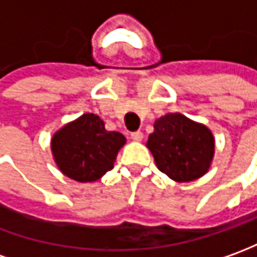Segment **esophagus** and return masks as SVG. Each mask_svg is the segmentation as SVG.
Listing matches in <instances>:
<instances>
[{
  "instance_id": "esophagus-1",
  "label": "esophagus",
  "mask_w": 257,
  "mask_h": 257,
  "mask_svg": "<svg viewBox=\"0 0 257 257\" xmlns=\"http://www.w3.org/2000/svg\"><path fill=\"white\" fill-rule=\"evenodd\" d=\"M132 140H134V141H141V140H143V133H141V132L132 133Z\"/></svg>"
}]
</instances>
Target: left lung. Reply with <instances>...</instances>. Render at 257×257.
<instances>
[{
    "label": "left lung",
    "mask_w": 257,
    "mask_h": 257,
    "mask_svg": "<svg viewBox=\"0 0 257 257\" xmlns=\"http://www.w3.org/2000/svg\"><path fill=\"white\" fill-rule=\"evenodd\" d=\"M147 149L157 168L175 182H189L208 173L215 154L212 132L181 113L157 118Z\"/></svg>",
    "instance_id": "left-lung-1"
}]
</instances>
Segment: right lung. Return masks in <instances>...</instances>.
I'll return each mask as SVG.
<instances>
[{
  "label": "right lung",
  "instance_id": "right-lung-1",
  "mask_svg": "<svg viewBox=\"0 0 257 257\" xmlns=\"http://www.w3.org/2000/svg\"><path fill=\"white\" fill-rule=\"evenodd\" d=\"M125 137L107 132L97 114L84 113L52 136L51 150L59 171L77 182H94L114 165Z\"/></svg>",
  "mask_w": 257,
  "mask_h": 257
}]
</instances>
